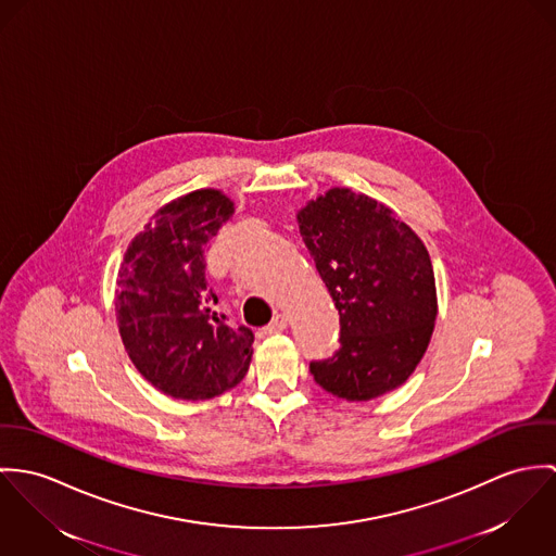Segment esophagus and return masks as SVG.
<instances>
[{
    "mask_svg": "<svg viewBox=\"0 0 556 556\" xmlns=\"http://www.w3.org/2000/svg\"><path fill=\"white\" fill-rule=\"evenodd\" d=\"M288 326V315H283V313H277L275 317H273V321L268 324V332H281L283 328Z\"/></svg>",
    "mask_w": 556,
    "mask_h": 556,
    "instance_id": "34e87169",
    "label": "esophagus"
}]
</instances>
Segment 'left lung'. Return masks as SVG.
Masks as SVG:
<instances>
[{
  "instance_id": "obj_1",
  "label": "left lung",
  "mask_w": 556,
  "mask_h": 556,
  "mask_svg": "<svg viewBox=\"0 0 556 556\" xmlns=\"http://www.w3.org/2000/svg\"><path fill=\"white\" fill-rule=\"evenodd\" d=\"M296 219L341 324V348L308 365L313 379L348 401L399 388L425 356L437 317L425 243L386 204L345 187L311 200Z\"/></svg>"
}]
</instances>
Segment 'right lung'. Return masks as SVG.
<instances>
[{"mask_svg":"<svg viewBox=\"0 0 556 556\" xmlns=\"http://www.w3.org/2000/svg\"><path fill=\"white\" fill-rule=\"evenodd\" d=\"M232 213L222 191H191L162 206L125 251L115 299L125 352L173 399L219 396L249 369L253 332L213 308L204 275L208 241Z\"/></svg>","mask_w":556,"mask_h":556,"instance_id":"1","label":"right lung"}]
</instances>
